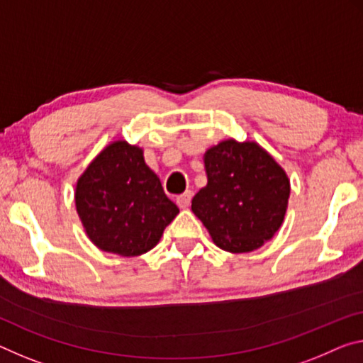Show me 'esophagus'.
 <instances>
[{
	"instance_id": "34e87169",
	"label": "esophagus",
	"mask_w": 363,
	"mask_h": 363,
	"mask_svg": "<svg viewBox=\"0 0 363 363\" xmlns=\"http://www.w3.org/2000/svg\"><path fill=\"white\" fill-rule=\"evenodd\" d=\"M191 200H192V192L187 191L176 199V203L179 205V208H187V206L191 205Z\"/></svg>"
}]
</instances>
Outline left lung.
I'll use <instances>...</instances> for the list:
<instances>
[{"label":"left lung","mask_w":363,"mask_h":363,"mask_svg":"<svg viewBox=\"0 0 363 363\" xmlns=\"http://www.w3.org/2000/svg\"><path fill=\"white\" fill-rule=\"evenodd\" d=\"M208 184L192 199L213 242L233 254L262 247L283 224L291 184L255 142L224 140L205 153Z\"/></svg>","instance_id":"1"}]
</instances>
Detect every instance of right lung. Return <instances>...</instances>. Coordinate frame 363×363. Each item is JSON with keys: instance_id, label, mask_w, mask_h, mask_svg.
Here are the masks:
<instances>
[{"instance_id": "1", "label": "right lung", "mask_w": 363, "mask_h": 363, "mask_svg": "<svg viewBox=\"0 0 363 363\" xmlns=\"http://www.w3.org/2000/svg\"><path fill=\"white\" fill-rule=\"evenodd\" d=\"M76 208L91 242L121 257L152 250L179 213L142 148L124 140L109 143L79 177Z\"/></svg>"}]
</instances>
